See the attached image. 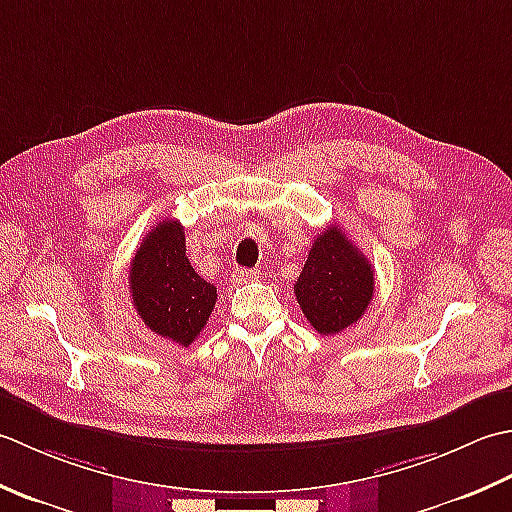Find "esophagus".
I'll list each match as a JSON object with an SVG mask.
<instances>
[{"label":"esophagus","mask_w":512,"mask_h":512,"mask_svg":"<svg viewBox=\"0 0 512 512\" xmlns=\"http://www.w3.org/2000/svg\"><path fill=\"white\" fill-rule=\"evenodd\" d=\"M256 278H258L256 269H236L234 271L236 283H249V280H256Z\"/></svg>","instance_id":"34e87169"}]
</instances>
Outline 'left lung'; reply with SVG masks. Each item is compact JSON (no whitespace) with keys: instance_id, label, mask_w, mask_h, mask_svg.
<instances>
[{"instance_id":"left-lung-1","label":"left lung","mask_w":512,"mask_h":512,"mask_svg":"<svg viewBox=\"0 0 512 512\" xmlns=\"http://www.w3.org/2000/svg\"><path fill=\"white\" fill-rule=\"evenodd\" d=\"M373 283L369 260L338 225H329L314 238L294 294L309 325L322 336H333L364 316Z\"/></svg>"}]
</instances>
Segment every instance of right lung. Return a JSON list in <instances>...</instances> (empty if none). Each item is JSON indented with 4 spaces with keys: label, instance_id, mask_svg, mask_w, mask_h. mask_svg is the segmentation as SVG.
<instances>
[{
    "label": "right lung",
    "instance_id": "1",
    "mask_svg": "<svg viewBox=\"0 0 512 512\" xmlns=\"http://www.w3.org/2000/svg\"><path fill=\"white\" fill-rule=\"evenodd\" d=\"M134 309L156 336L181 347L201 336L216 305V287L196 274L185 256L179 221L156 223L143 238L130 265Z\"/></svg>",
    "mask_w": 512,
    "mask_h": 512
}]
</instances>
